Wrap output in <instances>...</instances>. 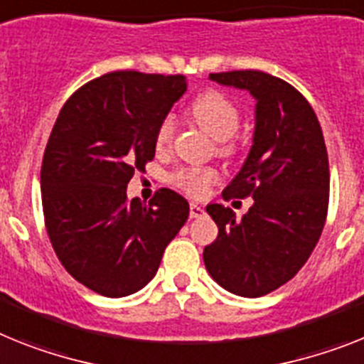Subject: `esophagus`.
<instances>
[{"label": "esophagus", "instance_id": "obj_1", "mask_svg": "<svg viewBox=\"0 0 364 364\" xmlns=\"http://www.w3.org/2000/svg\"><path fill=\"white\" fill-rule=\"evenodd\" d=\"M203 215H205L203 207H200L198 203H191V218H200Z\"/></svg>", "mask_w": 364, "mask_h": 364}]
</instances>
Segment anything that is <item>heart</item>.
Segmentation results:
<instances>
[{"mask_svg":"<svg viewBox=\"0 0 364 364\" xmlns=\"http://www.w3.org/2000/svg\"><path fill=\"white\" fill-rule=\"evenodd\" d=\"M194 120L203 127L215 140H229L237 133L240 124V112L228 96L220 92H205L198 96L191 107ZM173 135L172 116L161 120L155 131V146L164 149ZM229 146H224V151H229ZM218 179L215 170L210 168H183L172 176L176 187L185 191L191 196H203L209 185Z\"/></svg>","mask_w":364,"mask_h":364,"instance_id":"1","label":"heart"}]
</instances>
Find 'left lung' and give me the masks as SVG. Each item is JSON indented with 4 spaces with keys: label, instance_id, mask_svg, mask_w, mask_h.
Instances as JSON below:
<instances>
[{
    "label": "left lung",
    "instance_id": "left-lung-1",
    "mask_svg": "<svg viewBox=\"0 0 364 364\" xmlns=\"http://www.w3.org/2000/svg\"><path fill=\"white\" fill-rule=\"evenodd\" d=\"M255 97L253 144L224 200L253 198L240 220L207 205L218 237L203 250L210 277L225 291L259 298L298 274L322 235L329 203V163L322 127L292 85L259 70L209 73Z\"/></svg>",
    "mask_w": 364,
    "mask_h": 364
}]
</instances>
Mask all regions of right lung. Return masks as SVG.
Wrapping results in <instances>:
<instances>
[{
    "mask_svg": "<svg viewBox=\"0 0 364 364\" xmlns=\"http://www.w3.org/2000/svg\"><path fill=\"white\" fill-rule=\"evenodd\" d=\"M185 75L105 73L60 109L42 159L44 222L73 279L122 298L157 274L188 218V201L159 188L148 205L127 200V183L155 157V131L185 94Z\"/></svg>",
    "mask_w": 364,
    "mask_h": 364,
    "instance_id": "1",
    "label": "right lung"
}]
</instances>
